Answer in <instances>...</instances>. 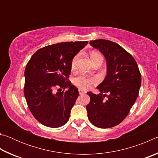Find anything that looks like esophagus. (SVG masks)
<instances>
[{
	"label": "esophagus",
	"instance_id": "esophagus-1",
	"mask_svg": "<svg viewBox=\"0 0 158 158\" xmlns=\"http://www.w3.org/2000/svg\"><path fill=\"white\" fill-rule=\"evenodd\" d=\"M85 93V91L84 90H83V89H79V93L80 95H81V94H84V93Z\"/></svg>",
	"mask_w": 158,
	"mask_h": 158
}]
</instances>
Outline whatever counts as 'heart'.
I'll list each match as a JSON object with an SVG mask.
<instances>
[{
  "mask_svg": "<svg viewBox=\"0 0 158 158\" xmlns=\"http://www.w3.org/2000/svg\"><path fill=\"white\" fill-rule=\"evenodd\" d=\"M78 58H79V54H77L76 56H74V57L73 58V60H72V63H71L72 69H75ZM90 58H91L93 62V61L98 60H103L102 56L100 53H99L96 52H93L91 53H90ZM94 81L95 79L93 78H88V77H83V76L77 77V78L74 79V84L77 85H79L80 87L84 88V89H88V88H89L90 86V85L94 82Z\"/></svg>",
  "mask_w": 158,
  "mask_h": 158,
  "instance_id": "heart-1",
  "label": "heart"
}]
</instances>
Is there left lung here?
<instances>
[{"label":"left lung","instance_id":"left-lung-1","mask_svg":"<svg viewBox=\"0 0 158 158\" xmlns=\"http://www.w3.org/2000/svg\"><path fill=\"white\" fill-rule=\"evenodd\" d=\"M90 44L105 56L106 75L97 86L100 94L87 92L90 98L86 106L88 117L96 127H112L126 118L137 100L141 73L132 56L116 42L99 39Z\"/></svg>","mask_w":158,"mask_h":158}]
</instances>
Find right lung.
Here are the masks:
<instances>
[{
	"mask_svg": "<svg viewBox=\"0 0 158 158\" xmlns=\"http://www.w3.org/2000/svg\"><path fill=\"white\" fill-rule=\"evenodd\" d=\"M88 41L60 42L40 49L26 66L24 95L32 114L49 127H59L68 121L79 96L78 89L68 81L73 58ZM56 87L68 88L65 92Z\"/></svg>",
	"mask_w": 158,
	"mask_h": 158,
	"instance_id": "add662e5",
	"label": "right lung"
}]
</instances>
